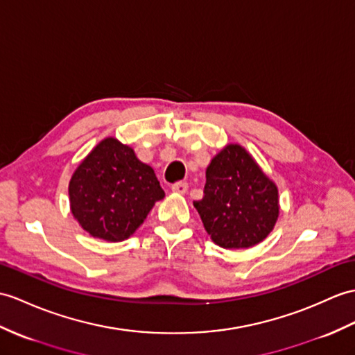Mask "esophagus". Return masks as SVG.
Segmentation results:
<instances>
[{"label":"esophagus","mask_w":355,"mask_h":355,"mask_svg":"<svg viewBox=\"0 0 355 355\" xmlns=\"http://www.w3.org/2000/svg\"><path fill=\"white\" fill-rule=\"evenodd\" d=\"M171 189H172V192H174V193L184 195V193L187 192V184H186V183H183V181H180V183L172 184V186H171Z\"/></svg>","instance_id":"34e87169"}]
</instances>
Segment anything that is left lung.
<instances>
[{
  "mask_svg": "<svg viewBox=\"0 0 355 355\" xmlns=\"http://www.w3.org/2000/svg\"><path fill=\"white\" fill-rule=\"evenodd\" d=\"M193 205L211 241L225 250L265 241L279 215L277 184L239 144L225 145L211 159L204 198Z\"/></svg>",
  "mask_w": 355,
  "mask_h": 355,
  "instance_id": "8db88e82",
  "label": "left lung"
}]
</instances>
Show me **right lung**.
I'll use <instances>...</instances> for the list:
<instances>
[{
	"label": "right lung",
	"mask_w": 355,
	"mask_h": 355,
	"mask_svg": "<svg viewBox=\"0 0 355 355\" xmlns=\"http://www.w3.org/2000/svg\"><path fill=\"white\" fill-rule=\"evenodd\" d=\"M68 192L80 227L107 242L128 239L164 198L154 169L114 137L103 139L86 155L73 171Z\"/></svg>",
	"instance_id": "right-lung-1"
}]
</instances>
